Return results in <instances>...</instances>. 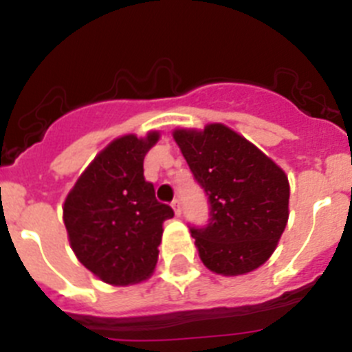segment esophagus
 Segmentation results:
<instances>
[{
	"label": "esophagus",
	"instance_id": "1",
	"mask_svg": "<svg viewBox=\"0 0 352 352\" xmlns=\"http://www.w3.org/2000/svg\"><path fill=\"white\" fill-rule=\"evenodd\" d=\"M173 210L176 213V217H182V203H179L178 199H174L173 201Z\"/></svg>",
	"mask_w": 352,
	"mask_h": 352
}]
</instances>
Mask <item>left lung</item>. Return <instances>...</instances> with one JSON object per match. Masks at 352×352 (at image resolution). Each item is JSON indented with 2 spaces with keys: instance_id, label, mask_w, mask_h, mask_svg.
<instances>
[{
  "instance_id": "obj_1",
  "label": "left lung",
  "mask_w": 352,
  "mask_h": 352,
  "mask_svg": "<svg viewBox=\"0 0 352 352\" xmlns=\"http://www.w3.org/2000/svg\"><path fill=\"white\" fill-rule=\"evenodd\" d=\"M173 138L210 195L211 222L206 229H192L204 266L223 276L263 266L287 226V174L223 123L174 129Z\"/></svg>"
}]
</instances>
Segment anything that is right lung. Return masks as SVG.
Returning a JSON list of instances; mask_svg holds the SVG:
<instances>
[{
    "label": "right lung",
    "instance_id": "right-lung-1",
    "mask_svg": "<svg viewBox=\"0 0 352 352\" xmlns=\"http://www.w3.org/2000/svg\"><path fill=\"white\" fill-rule=\"evenodd\" d=\"M160 139L125 133L109 142L82 170L63 203L70 247L98 280L141 284L153 275L164 222L174 217L144 179L146 153Z\"/></svg>",
    "mask_w": 352,
    "mask_h": 352
}]
</instances>
